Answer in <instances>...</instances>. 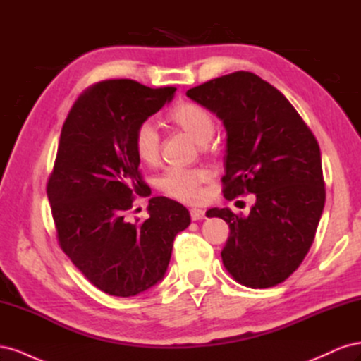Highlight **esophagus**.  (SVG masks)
Masks as SVG:
<instances>
[{
    "mask_svg": "<svg viewBox=\"0 0 361 361\" xmlns=\"http://www.w3.org/2000/svg\"><path fill=\"white\" fill-rule=\"evenodd\" d=\"M190 216L192 221H199L204 218V211L202 209H190Z\"/></svg>",
    "mask_w": 361,
    "mask_h": 361,
    "instance_id": "esophagus-1",
    "label": "esophagus"
}]
</instances>
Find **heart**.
<instances>
[{"mask_svg": "<svg viewBox=\"0 0 361 361\" xmlns=\"http://www.w3.org/2000/svg\"><path fill=\"white\" fill-rule=\"evenodd\" d=\"M169 120L179 129L190 134L204 152H212L215 145L212 137L216 129L215 117L211 110L197 102L178 104L169 113ZM134 150L141 162L155 166L159 161L161 137L152 120L140 122L133 134ZM211 180V173L204 169L170 167L157 179L158 188L169 197L183 203H195L202 199L203 185Z\"/></svg>", "mask_w": 361, "mask_h": 361, "instance_id": "heart-1", "label": "heart"}]
</instances>
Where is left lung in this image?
<instances>
[{"label": "left lung", "mask_w": 361, "mask_h": 361, "mask_svg": "<svg viewBox=\"0 0 361 361\" xmlns=\"http://www.w3.org/2000/svg\"><path fill=\"white\" fill-rule=\"evenodd\" d=\"M192 101L227 130L223 194H255L248 216L212 207L231 235L223 265L238 283L265 289L285 281L313 244L325 203L318 140L292 104L260 76L238 71L192 87Z\"/></svg>", "instance_id": "1"}]
</instances>
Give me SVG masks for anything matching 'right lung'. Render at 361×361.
<instances>
[{
  "instance_id": "add662e5",
  "label": "right lung",
  "mask_w": 361,
  "mask_h": 361,
  "mask_svg": "<svg viewBox=\"0 0 361 361\" xmlns=\"http://www.w3.org/2000/svg\"><path fill=\"white\" fill-rule=\"evenodd\" d=\"M174 92L133 80L96 82L78 96L61 128L47 183L57 241L92 285L114 297H134L157 285L174 236L191 223L187 207L167 197L149 200L147 220H128L135 194L147 190L134 129Z\"/></svg>"
}]
</instances>
